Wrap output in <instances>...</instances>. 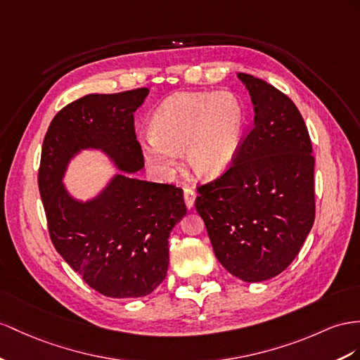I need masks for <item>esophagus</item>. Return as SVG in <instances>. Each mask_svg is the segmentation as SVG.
Returning <instances> with one entry per match:
<instances>
[{
    "instance_id": "obj_1",
    "label": "esophagus",
    "mask_w": 360,
    "mask_h": 360,
    "mask_svg": "<svg viewBox=\"0 0 360 360\" xmlns=\"http://www.w3.org/2000/svg\"><path fill=\"white\" fill-rule=\"evenodd\" d=\"M184 200H186V205L188 210L195 207V200H196V193L191 188H184Z\"/></svg>"
}]
</instances>
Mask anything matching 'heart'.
<instances>
[{
    "label": "heart",
    "mask_w": 360,
    "mask_h": 360,
    "mask_svg": "<svg viewBox=\"0 0 360 360\" xmlns=\"http://www.w3.org/2000/svg\"><path fill=\"white\" fill-rule=\"evenodd\" d=\"M246 127L245 106L233 92H179L155 110L150 132L141 138L146 160L172 173L184 150L188 169L213 181L229 169L240 150Z\"/></svg>",
    "instance_id": "b5f03b06"
}]
</instances>
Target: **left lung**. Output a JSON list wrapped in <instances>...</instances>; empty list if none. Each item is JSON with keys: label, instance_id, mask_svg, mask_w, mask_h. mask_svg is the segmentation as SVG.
Returning <instances> with one entry per match:
<instances>
[{"label": "left lung", "instance_id": "left-lung-1", "mask_svg": "<svg viewBox=\"0 0 360 360\" xmlns=\"http://www.w3.org/2000/svg\"><path fill=\"white\" fill-rule=\"evenodd\" d=\"M254 105V127L219 179L198 188L217 260L237 278L260 283L298 255L315 220L311 143L293 101L259 77L237 72Z\"/></svg>", "mask_w": 360, "mask_h": 360}]
</instances>
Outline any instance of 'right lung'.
Instances as JSON below:
<instances>
[{
    "instance_id": "obj_1",
    "label": "right lung",
    "mask_w": 360,
    "mask_h": 360,
    "mask_svg": "<svg viewBox=\"0 0 360 360\" xmlns=\"http://www.w3.org/2000/svg\"><path fill=\"white\" fill-rule=\"evenodd\" d=\"M147 88L88 94L56 114L44 138L39 191L56 251L84 281L110 298H140L164 281L169 237L187 214L182 190L134 174L144 167L134 112ZM100 151L119 173L82 200L63 182L70 161Z\"/></svg>"
}]
</instances>
